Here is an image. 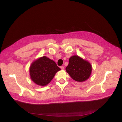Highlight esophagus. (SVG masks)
I'll return each instance as SVG.
<instances>
[{
	"label": "esophagus",
	"mask_w": 122,
	"mask_h": 122,
	"mask_svg": "<svg viewBox=\"0 0 122 122\" xmlns=\"http://www.w3.org/2000/svg\"><path fill=\"white\" fill-rule=\"evenodd\" d=\"M61 70H63V69H64V66H61Z\"/></svg>",
	"instance_id": "34e87169"
}]
</instances>
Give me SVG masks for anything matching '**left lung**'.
<instances>
[{
	"label": "left lung",
	"mask_w": 122,
	"mask_h": 122,
	"mask_svg": "<svg viewBox=\"0 0 122 122\" xmlns=\"http://www.w3.org/2000/svg\"><path fill=\"white\" fill-rule=\"evenodd\" d=\"M66 72L74 80L82 82L87 79L91 74L92 66L87 61L83 60L77 56L69 58Z\"/></svg>",
	"instance_id": "8db88e82"
}]
</instances>
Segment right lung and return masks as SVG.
I'll use <instances>...</instances> for the list:
<instances>
[{"instance_id":"1","label":"right lung","mask_w":122,"mask_h":122,"mask_svg":"<svg viewBox=\"0 0 122 122\" xmlns=\"http://www.w3.org/2000/svg\"><path fill=\"white\" fill-rule=\"evenodd\" d=\"M61 70L56 63L45 56L33 62L30 68L31 79L36 84L45 86L53 79L57 71Z\"/></svg>"}]
</instances>
